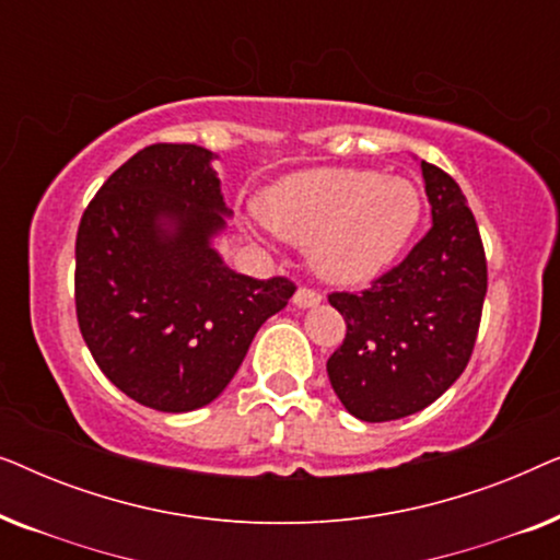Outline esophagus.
I'll return each instance as SVG.
<instances>
[{
  "label": "esophagus",
  "mask_w": 560,
  "mask_h": 560,
  "mask_svg": "<svg viewBox=\"0 0 560 560\" xmlns=\"http://www.w3.org/2000/svg\"><path fill=\"white\" fill-rule=\"evenodd\" d=\"M293 303L298 305V308H316V305L320 303V295L316 293V290L298 288L295 295H293Z\"/></svg>",
  "instance_id": "34e87169"
}]
</instances>
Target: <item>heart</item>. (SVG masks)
<instances>
[{
    "mask_svg": "<svg viewBox=\"0 0 560 560\" xmlns=\"http://www.w3.org/2000/svg\"><path fill=\"white\" fill-rule=\"evenodd\" d=\"M259 217L282 242L308 247V262L334 285H364L400 255L420 219V196L405 178L357 167H320L275 183Z\"/></svg>",
    "mask_w": 560,
    "mask_h": 560,
    "instance_id": "heart-1",
    "label": "heart"
}]
</instances>
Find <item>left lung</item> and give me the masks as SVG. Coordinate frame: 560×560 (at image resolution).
Here are the masks:
<instances>
[{
	"mask_svg": "<svg viewBox=\"0 0 560 560\" xmlns=\"http://www.w3.org/2000/svg\"><path fill=\"white\" fill-rule=\"evenodd\" d=\"M433 226L362 293H331L347 339L326 362L343 408L385 423L439 400L469 364L487 295V259L458 183L420 163Z\"/></svg>",
	"mask_w": 560,
	"mask_h": 560,
	"instance_id": "left-lung-1",
	"label": "left lung"
}]
</instances>
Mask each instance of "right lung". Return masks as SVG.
Returning a JSON list of instances; mask_svg holds the SVG:
<instances>
[{
  "label": "right lung",
  "instance_id": "right-lung-1",
  "mask_svg": "<svg viewBox=\"0 0 560 560\" xmlns=\"http://www.w3.org/2000/svg\"><path fill=\"white\" fill-rule=\"evenodd\" d=\"M213 160L198 144H150L98 188L75 236L83 341L112 385L160 412L217 400L295 293L213 249L232 217Z\"/></svg>",
  "mask_w": 560,
  "mask_h": 560
}]
</instances>
